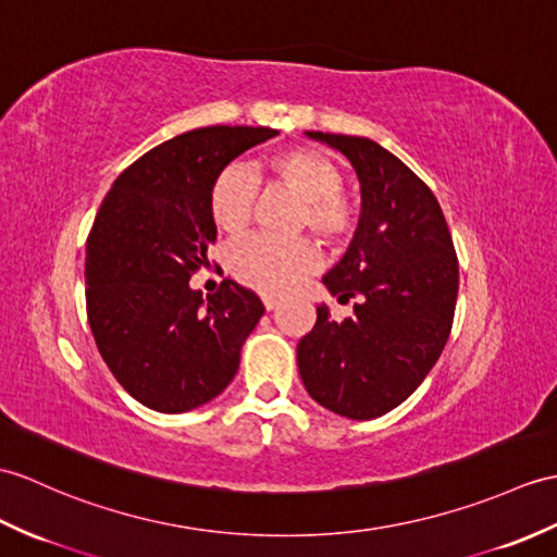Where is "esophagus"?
<instances>
[{
  "mask_svg": "<svg viewBox=\"0 0 557 557\" xmlns=\"http://www.w3.org/2000/svg\"><path fill=\"white\" fill-rule=\"evenodd\" d=\"M277 304H280V299H275V296H263V306H265L268 310L277 308Z\"/></svg>",
  "mask_w": 557,
  "mask_h": 557,
  "instance_id": "obj_1",
  "label": "esophagus"
}]
</instances>
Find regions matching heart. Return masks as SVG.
<instances>
[{
    "label": "heart",
    "mask_w": 557,
    "mask_h": 557,
    "mask_svg": "<svg viewBox=\"0 0 557 557\" xmlns=\"http://www.w3.org/2000/svg\"><path fill=\"white\" fill-rule=\"evenodd\" d=\"M268 177L301 199L296 227L310 230L332 249L354 239L358 211L344 194V171L325 153L294 147L265 161ZM256 206V180L239 165L220 171L209 189L213 223L227 235H242L251 225ZM320 265V249L301 237L277 242L253 237L230 251V270L242 284L261 294H287Z\"/></svg>",
    "instance_id": "heart-1"
}]
</instances>
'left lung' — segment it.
Returning <instances> with one entry per match:
<instances>
[{"label": "left lung", "mask_w": 557, "mask_h": 557, "mask_svg": "<svg viewBox=\"0 0 557 557\" xmlns=\"http://www.w3.org/2000/svg\"><path fill=\"white\" fill-rule=\"evenodd\" d=\"M339 149L360 180L356 237L322 277L354 318L318 306L296 346L306 392L351 420H372L418 389L442 356L458 299V256L432 189L368 137L306 133Z\"/></svg>", "instance_id": "obj_1"}]
</instances>
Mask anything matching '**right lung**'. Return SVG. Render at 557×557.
I'll return each mask as SVG.
<instances>
[{"label":"right lung","instance_id":"add662e5","mask_svg":"<svg viewBox=\"0 0 557 557\" xmlns=\"http://www.w3.org/2000/svg\"><path fill=\"white\" fill-rule=\"evenodd\" d=\"M275 135L249 125L177 135L127 165L99 206L85 249L87 320L103 363L141 406L199 408L237 374L265 308L232 280L203 299L189 277L215 242V175Z\"/></svg>","mask_w":557,"mask_h":557}]
</instances>
